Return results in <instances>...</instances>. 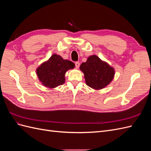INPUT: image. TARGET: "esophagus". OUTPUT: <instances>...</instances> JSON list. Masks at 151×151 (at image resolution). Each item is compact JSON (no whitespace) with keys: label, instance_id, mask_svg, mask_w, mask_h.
<instances>
[{"label":"esophagus","instance_id":"1","mask_svg":"<svg viewBox=\"0 0 151 151\" xmlns=\"http://www.w3.org/2000/svg\"><path fill=\"white\" fill-rule=\"evenodd\" d=\"M75 65H76V67L77 68H79V67L80 66V63H79V62H76L75 63Z\"/></svg>","mask_w":151,"mask_h":151}]
</instances>
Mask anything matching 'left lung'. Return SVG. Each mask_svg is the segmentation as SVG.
I'll return each mask as SVG.
<instances>
[{
	"instance_id": "1",
	"label": "left lung",
	"mask_w": 151,
	"mask_h": 151,
	"mask_svg": "<svg viewBox=\"0 0 151 151\" xmlns=\"http://www.w3.org/2000/svg\"><path fill=\"white\" fill-rule=\"evenodd\" d=\"M80 70L84 74L86 84L95 90L103 89L111 83L115 74L114 68L96 55L82 63Z\"/></svg>"
}]
</instances>
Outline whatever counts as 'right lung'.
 Listing matches in <instances>:
<instances>
[{"label": "right lung", "mask_w": 151, "mask_h": 151, "mask_svg": "<svg viewBox=\"0 0 151 151\" xmlns=\"http://www.w3.org/2000/svg\"><path fill=\"white\" fill-rule=\"evenodd\" d=\"M74 67V63L54 53L36 68V73L41 84L50 89H54L65 83V73Z\"/></svg>", "instance_id": "obj_1"}]
</instances>
